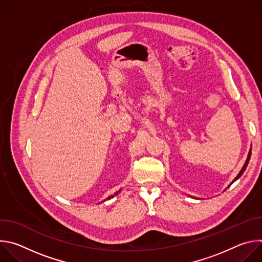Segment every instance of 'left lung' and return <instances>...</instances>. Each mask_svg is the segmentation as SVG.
Listing matches in <instances>:
<instances>
[{"instance_id": "obj_1", "label": "left lung", "mask_w": 262, "mask_h": 262, "mask_svg": "<svg viewBox=\"0 0 262 262\" xmlns=\"http://www.w3.org/2000/svg\"><path fill=\"white\" fill-rule=\"evenodd\" d=\"M250 158H251V149H250V151H249V155H248V158H247V160H246V162H245V164H244V166H243L242 170L239 171V173H238V174L236 175V177H235V178H234V179L232 180V182H231V183H230V184H229V185L227 186V188H226V189H228V188H229V186H230V185H231V184H232V183H233V182H234L235 180H237V179H238V178H239V177H241V176L243 175V173L245 172V170H246V168H247V166H248V164H249Z\"/></svg>"}]
</instances>
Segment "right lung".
<instances>
[{"instance_id": "add662e5", "label": "right lung", "mask_w": 262, "mask_h": 262, "mask_svg": "<svg viewBox=\"0 0 262 262\" xmlns=\"http://www.w3.org/2000/svg\"><path fill=\"white\" fill-rule=\"evenodd\" d=\"M120 191H121V190H120ZM120 191H118V192H116V193H115V194H114V195H112V196H108V197H107V198H106V199H105V200H104V201H106V200H110V199H111V198H113V197H114V196H116V195H118V194H119V193H120Z\"/></svg>"}]
</instances>
